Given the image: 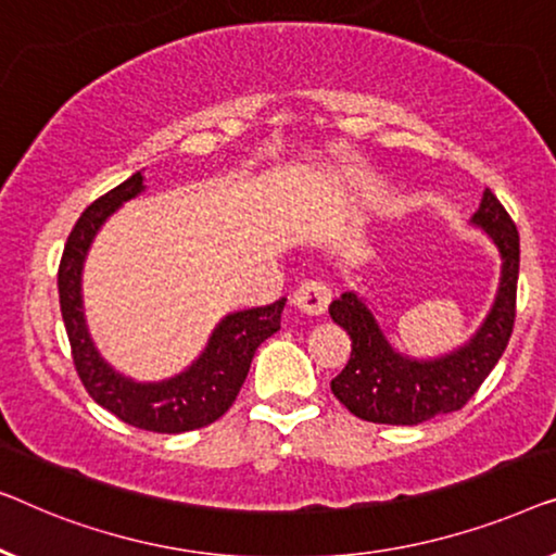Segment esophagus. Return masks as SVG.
I'll list each match as a JSON object with an SVG mask.
<instances>
[{
    "label": "esophagus",
    "instance_id": "obj_1",
    "mask_svg": "<svg viewBox=\"0 0 556 556\" xmlns=\"http://www.w3.org/2000/svg\"><path fill=\"white\" fill-rule=\"evenodd\" d=\"M296 309L309 317H323L327 307H330V289L323 281H304L294 294Z\"/></svg>",
    "mask_w": 556,
    "mask_h": 556
}]
</instances>
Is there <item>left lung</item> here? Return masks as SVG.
Masks as SVG:
<instances>
[{
	"label": "left lung",
	"instance_id": "obj_1",
	"mask_svg": "<svg viewBox=\"0 0 556 556\" xmlns=\"http://www.w3.org/2000/svg\"><path fill=\"white\" fill-rule=\"evenodd\" d=\"M471 224L481 226L496 244L502 277L483 325L453 353L428 359L408 357L390 345L363 296L345 292L330 304L332 323L353 340L345 370L330 382V388L353 416L370 424L418 426L443 413L460 410L504 355L516 317L519 231L489 189L483 191Z\"/></svg>",
	"mask_w": 556,
	"mask_h": 556
}]
</instances>
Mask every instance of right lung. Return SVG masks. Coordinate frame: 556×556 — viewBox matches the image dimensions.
Segmentation results:
<instances>
[{
    "mask_svg": "<svg viewBox=\"0 0 556 556\" xmlns=\"http://www.w3.org/2000/svg\"><path fill=\"white\" fill-rule=\"evenodd\" d=\"M146 189L143 176L132 174L105 197L92 201L70 231L60 260L58 289L60 309L73 348V363L92 401L118 416L123 424L153 433H186L214 424L237 401L244 386L256 348L279 330L285 296L267 307L231 312L193 359L191 367L161 382H138L113 370L98 353L83 312V264L88 249L105 224L125 201Z\"/></svg>",
    "mask_w": 556,
    "mask_h": 556,
    "instance_id": "add662e5",
    "label": "right lung"
}]
</instances>
